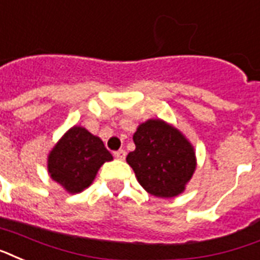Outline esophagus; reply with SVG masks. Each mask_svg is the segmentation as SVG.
I'll list each match as a JSON object with an SVG mask.
<instances>
[{
	"label": "esophagus",
	"instance_id": "34e87169",
	"mask_svg": "<svg viewBox=\"0 0 260 260\" xmlns=\"http://www.w3.org/2000/svg\"><path fill=\"white\" fill-rule=\"evenodd\" d=\"M113 155H114V158H117V159H120V161H122V159H125L126 152L124 151V150H118V151L114 152Z\"/></svg>",
	"mask_w": 260,
	"mask_h": 260
}]
</instances>
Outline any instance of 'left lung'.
I'll return each instance as SVG.
<instances>
[{
	"label": "left lung",
	"mask_w": 260,
	"mask_h": 260,
	"mask_svg": "<svg viewBox=\"0 0 260 260\" xmlns=\"http://www.w3.org/2000/svg\"><path fill=\"white\" fill-rule=\"evenodd\" d=\"M134 151L126 156L139 184L156 198H176L185 191L196 170L195 148L185 135L161 118L139 124Z\"/></svg>",
	"instance_id": "8db88e82"
}]
</instances>
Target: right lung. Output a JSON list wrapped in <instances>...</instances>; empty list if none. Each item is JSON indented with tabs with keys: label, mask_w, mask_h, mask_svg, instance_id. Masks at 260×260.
I'll return each instance as SVG.
<instances>
[{
	"label": "right lung",
	"mask_w": 260,
	"mask_h": 260,
	"mask_svg": "<svg viewBox=\"0 0 260 260\" xmlns=\"http://www.w3.org/2000/svg\"><path fill=\"white\" fill-rule=\"evenodd\" d=\"M113 159L104 142L83 126L65 132L47 155V172L68 193H79L94 181L101 166Z\"/></svg>",
	"instance_id": "add662e5"
}]
</instances>
